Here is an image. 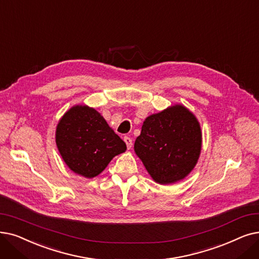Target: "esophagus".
Returning <instances> with one entry per match:
<instances>
[{"label": "esophagus", "mask_w": 259, "mask_h": 259, "mask_svg": "<svg viewBox=\"0 0 259 259\" xmlns=\"http://www.w3.org/2000/svg\"><path fill=\"white\" fill-rule=\"evenodd\" d=\"M123 141H125V143L127 145V148L131 149V147H132V140H131V138L125 137V138H123Z\"/></svg>", "instance_id": "1"}]
</instances>
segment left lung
Here are the masks:
<instances>
[{
	"label": "left lung",
	"instance_id": "8db88e82",
	"mask_svg": "<svg viewBox=\"0 0 259 259\" xmlns=\"http://www.w3.org/2000/svg\"><path fill=\"white\" fill-rule=\"evenodd\" d=\"M201 147L200 122L180 104L149 115L134 143V151L146 170L161 185L181 181L192 172Z\"/></svg>",
	"mask_w": 259,
	"mask_h": 259
}]
</instances>
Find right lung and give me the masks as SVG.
Segmentation results:
<instances>
[{"instance_id": "obj_1", "label": "right lung", "mask_w": 259, "mask_h": 259, "mask_svg": "<svg viewBox=\"0 0 259 259\" xmlns=\"http://www.w3.org/2000/svg\"><path fill=\"white\" fill-rule=\"evenodd\" d=\"M56 145L72 171L88 179L102 174L127 146L94 108L76 105L56 127Z\"/></svg>"}]
</instances>
